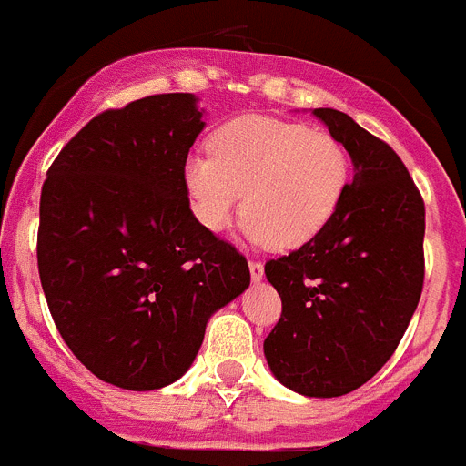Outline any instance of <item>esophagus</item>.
I'll return each mask as SVG.
<instances>
[{
    "mask_svg": "<svg viewBox=\"0 0 466 466\" xmlns=\"http://www.w3.org/2000/svg\"><path fill=\"white\" fill-rule=\"evenodd\" d=\"M248 269H250V279H253V281H260V279L265 277V265H262V262L250 260Z\"/></svg>",
    "mask_w": 466,
    "mask_h": 466,
    "instance_id": "esophagus-1",
    "label": "esophagus"
}]
</instances>
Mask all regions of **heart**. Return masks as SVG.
Wrapping results in <instances>:
<instances>
[{
    "label": "heart",
    "instance_id": "b5f03b06",
    "mask_svg": "<svg viewBox=\"0 0 466 466\" xmlns=\"http://www.w3.org/2000/svg\"><path fill=\"white\" fill-rule=\"evenodd\" d=\"M208 159L189 157L183 183L201 228L220 232L244 210L253 244L293 250L330 220L350 185V155L326 128L248 115L210 133Z\"/></svg>",
    "mask_w": 466,
    "mask_h": 466
}]
</instances>
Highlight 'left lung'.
I'll return each instance as SVG.
<instances>
[{"label":"left lung","instance_id":"8db88e82","mask_svg":"<svg viewBox=\"0 0 466 466\" xmlns=\"http://www.w3.org/2000/svg\"><path fill=\"white\" fill-rule=\"evenodd\" d=\"M314 116L345 145L354 180L333 220L265 265L281 319L265 339L274 378L314 399L359 390L390 361L424 281V201L390 145L350 115Z\"/></svg>","mask_w":466,"mask_h":466}]
</instances>
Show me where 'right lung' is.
Segmentation results:
<instances>
[{
	"label": "right lung",
	"instance_id": "add662e5",
	"mask_svg": "<svg viewBox=\"0 0 466 466\" xmlns=\"http://www.w3.org/2000/svg\"><path fill=\"white\" fill-rule=\"evenodd\" d=\"M201 116L192 93L103 112L44 180L37 265L48 311L72 354L121 390L183 378L213 311L250 283L246 258L189 208L183 168Z\"/></svg>",
	"mask_w": 466,
	"mask_h": 466
}]
</instances>
